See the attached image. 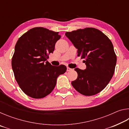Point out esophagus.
I'll return each instance as SVG.
<instances>
[{"label": "esophagus", "instance_id": "obj_1", "mask_svg": "<svg viewBox=\"0 0 129 129\" xmlns=\"http://www.w3.org/2000/svg\"><path fill=\"white\" fill-rule=\"evenodd\" d=\"M72 69L70 68H69V67H67V72H69V71H72Z\"/></svg>", "mask_w": 129, "mask_h": 129}]
</instances>
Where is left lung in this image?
<instances>
[{
    "label": "left lung",
    "mask_w": 129,
    "mask_h": 129,
    "mask_svg": "<svg viewBox=\"0 0 129 129\" xmlns=\"http://www.w3.org/2000/svg\"><path fill=\"white\" fill-rule=\"evenodd\" d=\"M65 35L77 50V56L84 58L86 68L75 69L77 79L71 82L78 92L85 95L100 93L107 86L114 75L117 56L113 44L105 35L94 28H86Z\"/></svg>",
    "instance_id": "8db88e82"
}]
</instances>
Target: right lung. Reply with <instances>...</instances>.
Masks as SVG:
<instances>
[{"label":"right lung","instance_id":"1","mask_svg":"<svg viewBox=\"0 0 129 129\" xmlns=\"http://www.w3.org/2000/svg\"><path fill=\"white\" fill-rule=\"evenodd\" d=\"M60 38L58 32L35 27L17 40L12 68L17 84L29 97L41 99L48 95L55 87L57 77L66 72L65 65L53 66L47 61Z\"/></svg>","mask_w":129,"mask_h":129}]
</instances>
